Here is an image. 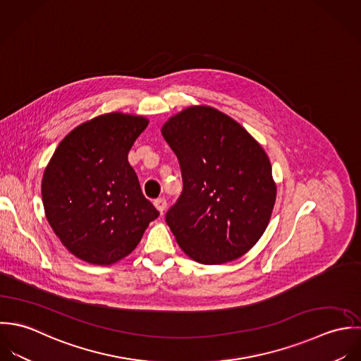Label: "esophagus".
<instances>
[{
	"label": "esophagus",
	"mask_w": 361,
	"mask_h": 361,
	"mask_svg": "<svg viewBox=\"0 0 361 361\" xmlns=\"http://www.w3.org/2000/svg\"><path fill=\"white\" fill-rule=\"evenodd\" d=\"M154 207H156V209L160 212V214H163L164 211H166V207H167V201L164 200V198H157V200H154Z\"/></svg>",
	"instance_id": "34e87169"
}]
</instances>
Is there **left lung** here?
<instances>
[{
	"label": "left lung",
	"instance_id": "8db88e82",
	"mask_svg": "<svg viewBox=\"0 0 361 361\" xmlns=\"http://www.w3.org/2000/svg\"><path fill=\"white\" fill-rule=\"evenodd\" d=\"M176 153L183 191L166 223L183 251L205 265L244 255L264 234L276 200L271 161L238 123L190 107L161 128Z\"/></svg>",
	"mask_w": 361,
	"mask_h": 361
}]
</instances>
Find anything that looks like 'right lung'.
<instances>
[{
	"instance_id": "1",
	"label": "right lung",
	"mask_w": 361,
	"mask_h": 361,
	"mask_svg": "<svg viewBox=\"0 0 361 361\" xmlns=\"http://www.w3.org/2000/svg\"><path fill=\"white\" fill-rule=\"evenodd\" d=\"M146 127L137 116L96 117L61 141L44 170L46 217L64 247L86 262L110 265L127 257L159 216L128 163Z\"/></svg>"
}]
</instances>
